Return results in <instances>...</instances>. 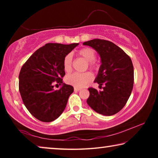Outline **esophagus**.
<instances>
[{
	"label": "esophagus",
	"mask_w": 158,
	"mask_h": 158,
	"mask_svg": "<svg viewBox=\"0 0 158 158\" xmlns=\"http://www.w3.org/2000/svg\"><path fill=\"white\" fill-rule=\"evenodd\" d=\"M74 91H79V90H80L81 89H79V88L75 87V88H74Z\"/></svg>",
	"instance_id": "obj_1"
}]
</instances>
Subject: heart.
<instances>
[{
	"mask_svg": "<svg viewBox=\"0 0 158 158\" xmlns=\"http://www.w3.org/2000/svg\"><path fill=\"white\" fill-rule=\"evenodd\" d=\"M78 54L80 56L89 62L90 68L95 69L97 68V63L95 61V52L91 48H84L79 51ZM73 65V57L71 54H68L64 58L63 60V69L66 73H69L72 69ZM93 78V74L90 73H74L68 74L65 78V81L68 84L74 85L75 87H83L88 83L92 81Z\"/></svg>",
	"mask_w": 158,
	"mask_h": 158,
	"instance_id": "heart-1",
	"label": "heart"
}]
</instances>
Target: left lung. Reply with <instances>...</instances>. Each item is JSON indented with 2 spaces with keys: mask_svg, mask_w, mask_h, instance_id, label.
I'll use <instances>...</instances> for the list:
<instances>
[{
  "mask_svg": "<svg viewBox=\"0 0 158 158\" xmlns=\"http://www.w3.org/2000/svg\"><path fill=\"white\" fill-rule=\"evenodd\" d=\"M83 44L91 47L100 55L101 65L95 81L100 87L105 85L100 91L89 88L87 104L104 116L116 114L123 108L133 89L134 68L131 58L110 41L94 39Z\"/></svg>",
  "mask_w": 158,
  "mask_h": 158,
  "instance_id": "8db88e82",
  "label": "left lung"
}]
</instances>
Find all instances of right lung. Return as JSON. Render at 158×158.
<instances>
[{
	"label": "right lung",
	"mask_w": 158,
	"mask_h": 158,
	"mask_svg": "<svg viewBox=\"0 0 158 158\" xmlns=\"http://www.w3.org/2000/svg\"><path fill=\"white\" fill-rule=\"evenodd\" d=\"M78 45L46 44L35 52L21 68L19 76L21 98L28 111L39 121L52 122L65 109L74 88L63 84L59 90L55 91L53 83H63L64 58Z\"/></svg>",
	"instance_id": "add662e5"
}]
</instances>
